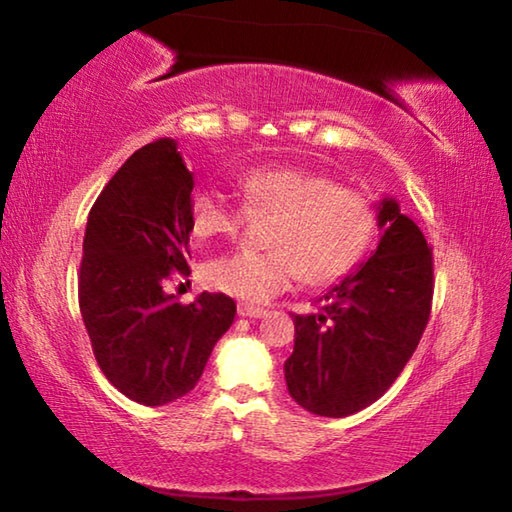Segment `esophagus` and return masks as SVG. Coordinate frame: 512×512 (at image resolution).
I'll use <instances>...</instances> for the list:
<instances>
[{
  "label": "esophagus",
  "instance_id": "obj_1",
  "mask_svg": "<svg viewBox=\"0 0 512 512\" xmlns=\"http://www.w3.org/2000/svg\"><path fill=\"white\" fill-rule=\"evenodd\" d=\"M237 311H239V316H244V318H264L266 316V309L246 305V302H241V305L237 307Z\"/></svg>",
  "mask_w": 512,
  "mask_h": 512
}]
</instances>
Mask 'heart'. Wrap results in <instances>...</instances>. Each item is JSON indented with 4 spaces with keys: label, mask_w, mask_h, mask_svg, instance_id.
Returning a JSON list of instances; mask_svg holds the SVG:
<instances>
[{
    "label": "heart",
    "mask_w": 512,
    "mask_h": 512,
    "mask_svg": "<svg viewBox=\"0 0 512 512\" xmlns=\"http://www.w3.org/2000/svg\"><path fill=\"white\" fill-rule=\"evenodd\" d=\"M239 192L248 210L275 212L271 250L239 248L207 262L212 289L248 302H266L305 277L323 287L359 262L375 232V205L359 189L336 185L325 173L266 164L241 173ZM244 212L216 187L189 198V228L198 239L235 235Z\"/></svg>",
    "instance_id": "b5f03b06"
}]
</instances>
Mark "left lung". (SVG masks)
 Instances as JSON below:
<instances>
[{
  "mask_svg": "<svg viewBox=\"0 0 512 512\" xmlns=\"http://www.w3.org/2000/svg\"><path fill=\"white\" fill-rule=\"evenodd\" d=\"M375 253L334 284L316 314H296L284 361L289 395L302 409L345 418L377 402L404 370L429 323L433 257L395 198L377 205Z\"/></svg>",
  "mask_w": 512,
  "mask_h": 512,
  "instance_id": "obj_1",
  "label": "left lung"
}]
</instances>
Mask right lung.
Returning a JSON list of instances; mask_svg holds the SVG:
<instances>
[{"instance_id": "add662e5", "label": "right lung", "mask_w": 512, "mask_h": 512, "mask_svg": "<svg viewBox=\"0 0 512 512\" xmlns=\"http://www.w3.org/2000/svg\"><path fill=\"white\" fill-rule=\"evenodd\" d=\"M194 176L178 142L142 146L103 187L83 239L79 305L103 375L128 400L162 406L201 379L237 305L223 293L180 305L164 291L187 275Z\"/></svg>"}]
</instances>
